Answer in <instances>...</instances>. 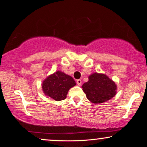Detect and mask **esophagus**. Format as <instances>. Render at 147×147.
<instances>
[{
    "label": "esophagus",
    "instance_id": "obj_1",
    "mask_svg": "<svg viewBox=\"0 0 147 147\" xmlns=\"http://www.w3.org/2000/svg\"><path fill=\"white\" fill-rule=\"evenodd\" d=\"M76 83H77L78 86H81L82 80H77V81H76Z\"/></svg>",
    "mask_w": 147,
    "mask_h": 147
}]
</instances>
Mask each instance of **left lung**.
<instances>
[{"label":"left lung","mask_w":147,"mask_h":147,"mask_svg":"<svg viewBox=\"0 0 147 147\" xmlns=\"http://www.w3.org/2000/svg\"><path fill=\"white\" fill-rule=\"evenodd\" d=\"M88 79V82L84 83L82 88L86 97L92 103H103L116 95V84L105 74L94 73Z\"/></svg>","instance_id":"left-lung-1"}]
</instances>
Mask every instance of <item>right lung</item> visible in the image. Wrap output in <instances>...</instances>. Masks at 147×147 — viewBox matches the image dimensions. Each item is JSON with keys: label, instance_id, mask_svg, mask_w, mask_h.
<instances>
[{"label": "right lung", "instance_id": "1", "mask_svg": "<svg viewBox=\"0 0 147 147\" xmlns=\"http://www.w3.org/2000/svg\"><path fill=\"white\" fill-rule=\"evenodd\" d=\"M76 84V82L71 76L57 71L44 80L42 89L46 96L56 101H60L65 99L69 90Z\"/></svg>", "mask_w": 147, "mask_h": 147}]
</instances>
